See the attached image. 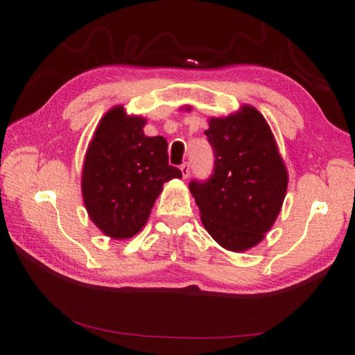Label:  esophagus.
I'll list each match as a JSON object with an SVG mask.
<instances>
[{
    "instance_id": "34e87169",
    "label": "esophagus",
    "mask_w": 355,
    "mask_h": 355,
    "mask_svg": "<svg viewBox=\"0 0 355 355\" xmlns=\"http://www.w3.org/2000/svg\"><path fill=\"white\" fill-rule=\"evenodd\" d=\"M182 175H183V178H187L189 177V172H191V166H189V163H183L182 164Z\"/></svg>"
}]
</instances>
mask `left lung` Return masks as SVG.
Wrapping results in <instances>:
<instances>
[{
	"label": "left lung",
	"instance_id": "8db88e82",
	"mask_svg": "<svg viewBox=\"0 0 355 355\" xmlns=\"http://www.w3.org/2000/svg\"><path fill=\"white\" fill-rule=\"evenodd\" d=\"M205 134L214 148V173L206 183L189 184L202 225L225 250H250L273 227L288 186L275 135L252 105L210 117Z\"/></svg>",
	"mask_w": 355,
	"mask_h": 355
}]
</instances>
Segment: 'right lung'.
<instances>
[{"instance_id":"add662e5","label":"right lung","mask_w":355,"mask_h":355,"mask_svg":"<svg viewBox=\"0 0 355 355\" xmlns=\"http://www.w3.org/2000/svg\"><path fill=\"white\" fill-rule=\"evenodd\" d=\"M146 119L112 107L97 125L82 166V198L105 236L130 239L145 227L163 184L182 178L169 166L168 141L143 132Z\"/></svg>"}]
</instances>
